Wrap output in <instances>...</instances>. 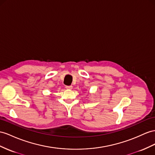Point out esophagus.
Returning <instances> with one entry per match:
<instances>
[{"mask_svg":"<svg viewBox=\"0 0 155 155\" xmlns=\"http://www.w3.org/2000/svg\"><path fill=\"white\" fill-rule=\"evenodd\" d=\"M65 88L68 90H71L73 88V86H66Z\"/></svg>","mask_w":155,"mask_h":155,"instance_id":"esophagus-1","label":"esophagus"}]
</instances>
